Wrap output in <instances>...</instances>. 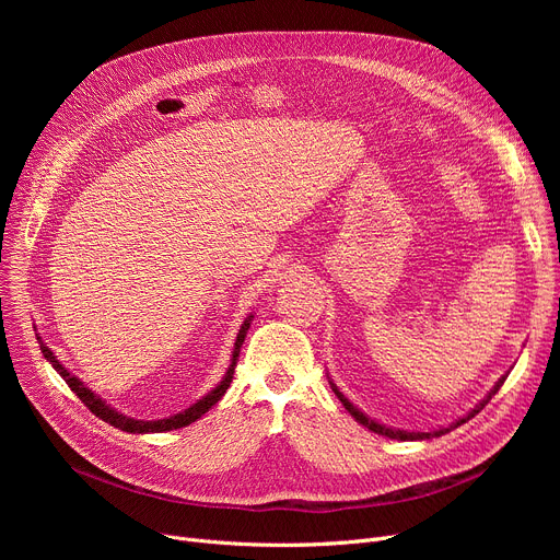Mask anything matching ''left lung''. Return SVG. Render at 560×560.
I'll return each instance as SVG.
<instances>
[{"label": "left lung", "mask_w": 560, "mask_h": 560, "mask_svg": "<svg viewBox=\"0 0 560 560\" xmlns=\"http://www.w3.org/2000/svg\"><path fill=\"white\" fill-rule=\"evenodd\" d=\"M506 376H509V372L506 374H502V376H499V381H497V384L490 388V393L472 408V410H469V413L467 416H463V418H458L456 422H452L450 427H440V429H433V431H404V429H393V427H386V424H381V422H376V420H372L370 416H365L363 413V410L359 408V406H354V404H351L342 393H340V388L334 384V381H331V376H329V384H331V388H334V393H336V397L342 401V406L349 410V416L351 418H354L359 424H363V427H368L370 431H374V433H378V435H386V438H393V440H427V438H435V435H445V433H450L452 429H456V427H460V424H465L469 418H475L477 413H479V410L497 395V390L499 388H502V384H504V381H506Z\"/></svg>", "instance_id": "1"}]
</instances>
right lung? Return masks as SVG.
Listing matches in <instances>:
<instances>
[{"label": "right lung", "instance_id": "obj_1", "mask_svg": "<svg viewBox=\"0 0 560 560\" xmlns=\"http://www.w3.org/2000/svg\"><path fill=\"white\" fill-rule=\"evenodd\" d=\"M252 319H254V313H249V315L245 317V322H243L241 329H238V336H235L233 351H231V361H229V368H226L224 376L220 378V384H218L211 393H206L201 399H197L192 406H188L186 410H179V413H176V416H170V418H163V420H136V418H129V416L120 413V410L113 408L110 404H106L100 395H95L91 388H88L79 376H74L61 361H58V359L54 357V351L43 342L40 336H38V340H40L43 357L51 363V368H54L58 374H61V376L66 378V384L72 388V393H77V397H79L88 408H91L100 420L108 422V424L115 427V429L127 431V433H161V431H172V429H182V427L192 424V422L199 420L203 413H209V410L224 397L226 388L231 386L235 361H238V357H241V347H243L245 336H247V331H249V327H252Z\"/></svg>", "mask_w": 560, "mask_h": 560}]
</instances>
